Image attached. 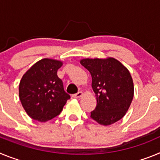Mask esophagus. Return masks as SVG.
Segmentation results:
<instances>
[{
    "mask_svg": "<svg viewBox=\"0 0 160 160\" xmlns=\"http://www.w3.org/2000/svg\"><path fill=\"white\" fill-rule=\"evenodd\" d=\"M82 96V91H78V92L77 93V94H74L72 95V97L73 98H80Z\"/></svg>",
    "mask_w": 160,
    "mask_h": 160,
    "instance_id": "1",
    "label": "esophagus"
}]
</instances>
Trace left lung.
Masks as SVG:
<instances>
[{
    "label": "left lung",
    "instance_id": "8db88e82",
    "mask_svg": "<svg viewBox=\"0 0 160 160\" xmlns=\"http://www.w3.org/2000/svg\"><path fill=\"white\" fill-rule=\"evenodd\" d=\"M90 71L97 106L90 118L108 126L120 120L129 109L134 96V85L129 70L116 59H82Z\"/></svg>",
    "mask_w": 160,
    "mask_h": 160
}]
</instances>
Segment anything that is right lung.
<instances>
[{
  "mask_svg": "<svg viewBox=\"0 0 160 160\" xmlns=\"http://www.w3.org/2000/svg\"><path fill=\"white\" fill-rule=\"evenodd\" d=\"M60 61L44 58L25 73L20 82L19 98L30 118L46 122L58 116L70 96L57 75Z\"/></svg>",
  "mask_w": 160,
  "mask_h": 160,
  "instance_id": "1",
  "label": "right lung"
}]
</instances>
